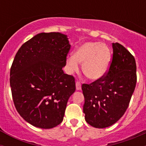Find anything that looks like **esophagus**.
I'll return each mask as SVG.
<instances>
[{"instance_id": "obj_1", "label": "esophagus", "mask_w": 146, "mask_h": 146, "mask_svg": "<svg viewBox=\"0 0 146 146\" xmlns=\"http://www.w3.org/2000/svg\"><path fill=\"white\" fill-rule=\"evenodd\" d=\"M76 89H77V91H80V90H81V84L80 82H76Z\"/></svg>"}]
</instances>
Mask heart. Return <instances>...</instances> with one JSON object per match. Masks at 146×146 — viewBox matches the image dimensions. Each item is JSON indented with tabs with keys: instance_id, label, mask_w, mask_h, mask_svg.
Here are the masks:
<instances>
[{
	"instance_id": "1",
	"label": "heart",
	"mask_w": 146,
	"mask_h": 146,
	"mask_svg": "<svg viewBox=\"0 0 146 146\" xmlns=\"http://www.w3.org/2000/svg\"><path fill=\"white\" fill-rule=\"evenodd\" d=\"M111 60L110 50L107 45L100 42H87L76 48L74 55L66 58L71 71L78 70L79 64H82V72L92 80L100 79L109 68Z\"/></svg>"
}]
</instances>
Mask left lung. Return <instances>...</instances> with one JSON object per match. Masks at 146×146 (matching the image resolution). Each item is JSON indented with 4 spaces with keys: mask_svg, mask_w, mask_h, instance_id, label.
<instances>
[{
    "mask_svg": "<svg viewBox=\"0 0 146 146\" xmlns=\"http://www.w3.org/2000/svg\"><path fill=\"white\" fill-rule=\"evenodd\" d=\"M112 45L113 60L108 74L82 86L85 119L95 128L112 126L123 116L136 86L135 58L120 44Z\"/></svg>",
    "mask_w": 146,
    "mask_h": 146,
    "instance_id": "8db88e82",
    "label": "left lung"
}]
</instances>
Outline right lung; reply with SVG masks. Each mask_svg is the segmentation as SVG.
Here are the masks:
<instances>
[{
	"label": "right lung",
	"mask_w": 146,
	"mask_h": 146,
	"mask_svg": "<svg viewBox=\"0 0 146 146\" xmlns=\"http://www.w3.org/2000/svg\"><path fill=\"white\" fill-rule=\"evenodd\" d=\"M71 45L60 33H41L23 44L10 70L13 101L30 124L51 129L63 121L69 97L75 91L73 76L65 74Z\"/></svg>",
	"instance_id": "obj_1"
}]
</instances>
